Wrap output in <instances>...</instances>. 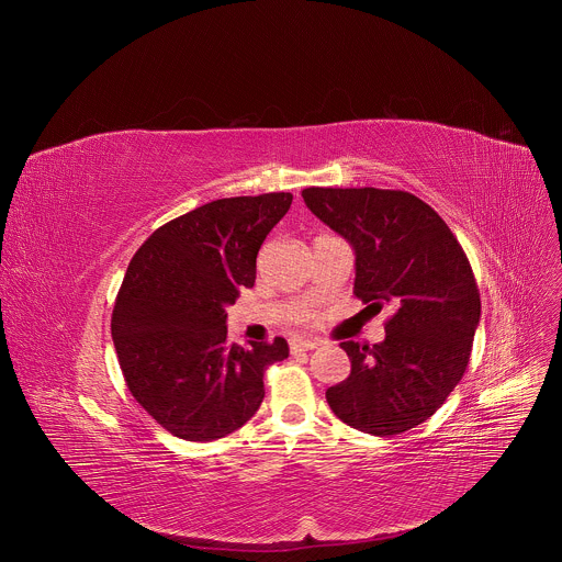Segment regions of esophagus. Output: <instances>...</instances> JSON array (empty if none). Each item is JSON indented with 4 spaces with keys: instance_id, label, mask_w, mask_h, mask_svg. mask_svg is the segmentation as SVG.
<instances>
[{
    "instance_id": "obj_1",
    "label": "esophagus",
    "mask_w": 562,
    "mask_h": 562,
    "mask_svg": "<svg viewBox=\"0 0 562 562\" xmlns=\"http://www.w3.org/2000/svg\"><path fill=\"white\" fill-rule=\"evenodd\" d=\"M319 340H306V338H291L289 340V347H291V353H302V351H311V349H317Z\"/></svg>"
}]
</instances>
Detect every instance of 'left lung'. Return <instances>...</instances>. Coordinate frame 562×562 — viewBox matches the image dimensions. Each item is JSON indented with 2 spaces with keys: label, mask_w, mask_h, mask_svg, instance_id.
<instances>
[{
  "label": "left lung",
  "mask_w": 562,
  "mask_h": 562,
  "mask_svg": "<svg viewBox=\"0 0 562 562\" xmlns=\"http://www.w3.org/2000/svg\"><path fill=\"white\" fill-rule=\"evenodd\" d=\"M302 198L353 247V293L393 308L382 342L340 345L351 373L327 389V403L358 431H409L442 407L469 364L480 323L471 265L445 220L407 191L311 187Z\"/></svg>",
  "instance_id": "obj_1"
}]
</instances>
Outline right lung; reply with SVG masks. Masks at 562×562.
Instances as JSON below:
<instances>
[{
  "label": "right lung",
  "instance_id": "right-lung-1",
  "mask_svg": "<svg viewBox=\"0 0 562 562\" xmlns=\"http://www.w3.org/2000/svg\"><path fill=\"white\" fill-rule=\"evenodd\" d=\"M291 193L224 198L159 226L133 256L111 334L128 391L167 431L211 442L260 409L265 371L284 338L239 347L226 306L256 282V258Z\"/></svg>",
  "mask_w": 562,
  "mask_h": 562
}]
</instances>
